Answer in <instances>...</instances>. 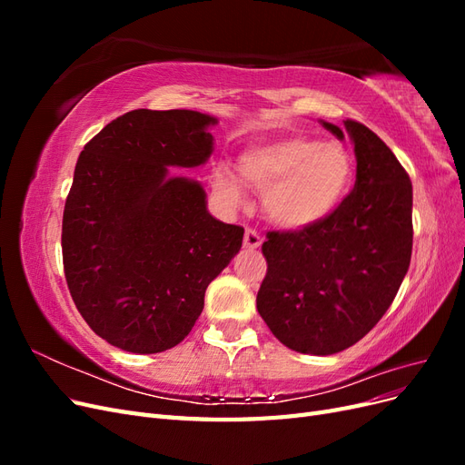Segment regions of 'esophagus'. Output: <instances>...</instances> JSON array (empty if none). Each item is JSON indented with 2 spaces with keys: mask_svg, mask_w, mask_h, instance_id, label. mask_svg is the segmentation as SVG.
<instances>
[{
  "mask_svg": "<svg viewBox=\"0 0 465 465\" xmlns=\"http://www.w3.org/2000/svg\"><path fill=\"white\" fill-rule=\"evenodd\" d=\"M244 246H246L248 250L260 248V246H262V236H260V232L254 231V229H246V232H244Z\"/></svg>",
  "mask_w": 465,
  "mask_h": 465,
  "instance_id": "34e87169",
  "label": "esophagus"
}]
</instances>
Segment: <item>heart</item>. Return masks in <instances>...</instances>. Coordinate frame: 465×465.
Returning a JSON list of instances; mask_svg holds the SVG:
<instances>
[{
    "instance_id": "obj_1",
    "label": "heart",
    "mask_w": 465,
    "mask_h": 465,
    "mask_svg": "<svg viewBox=\"0 0 465 465\" xmlns=\"http://www.w3.org/2000/svg\"><path fill=\"white\" fill-rule=\"evenodd\" d=\"M248 186L265 192V213L279 227L304 229L331 215L353 184V159L337 142L287 135L252 145L238 157ZM213 188L229 205L242 203V188L224 168Z\"/></svg>"
}]
</instances>
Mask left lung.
I'll use <instances>...</instances> for the list:
<instances>
[{"label": "left lung", "mask_w": 465, "mask_h": 465, "mask_svg": "<svg viewBox=\"0 0 465 465\" xmlns=\"http://www.w3.org/2000/svg\"><path fill=\"white\" fill-rule=\"evenodd\" d=\"M323 128L343 139L330 122ZM357 180L331 215L291 232H267L258 312L285 347L333 355L386 314L410 270L413 188L396 154L367 125L345 120Z\"/></svg>", "instance_id": "obj_1"}]
</instances>
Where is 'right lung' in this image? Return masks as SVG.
<instances>
[{"label": "right lung", "mask_w": 465, "mask_h": 465, "mask_svg": "<svg viewBox=\"0 0 465 465\" xmlns=\"http://www.w3.org/2000/svg\"><path fill=\"white\" fill-rule=\"evenodd\" d=\"M213 116L125 112L81 151L62 221L69 292L110 345L151 355L178 345L207 285L242 246L244 229L207 213L200 182L168 176L213 153Z\"/></svg>", "instance_id": "right-lung-1"}]
</instances>
